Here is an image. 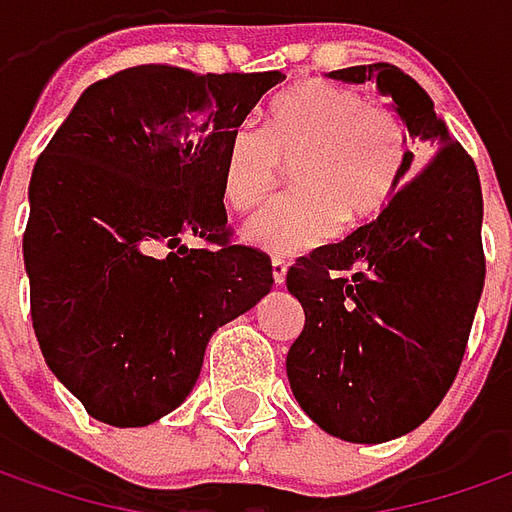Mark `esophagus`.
<instances>
[{
  "label": "esophagus",
  "instance_id": "1",
  "mask_svg": "<svg viewBox=\"0 0 512 512\" xmlns=\"http://www.w3.org/2000/svg\"><path fill=\"white\" fill-rule=\"evenodd\" d=\"M272 280H275V286L286 283V260L283 257H272Z\"/></svg>",
  "mask_w": 512,
  "mask_h": 512
}]
</instances>
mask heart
I'll use <instances>...</instances> for the list:
<instances>
[{"instance_id": "obj_1", "label": "heart", "mask_w": 512, "mask_h": 512, "mask_svg": "<svg viewBox=\"0 0 512 512\" xmlns=\"http://www.w3.org/2000/svg\"><path fill=\"white\" fill-rule=\"evenodd\" d=\"M295 163L298 189L252 214L243 237L272 255L321 246L346 226L372 220L398 191L410 166L404 120L355 88L300 82L266 111V128H234L223 157V197L246 212L278 189Z\"/></svg>"}]
</instances>
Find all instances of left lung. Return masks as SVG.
Listing matches in <instances>:
<instances>
[{
  "instance_id": "left-lung-1",
  "label": "left lung",
  "mask_w": 512,
  "mask_h": 512,
  "mask_svg": "<svg viewBox=\"0 0 512 512\" xmlns=\"http://www.w3.org/2000/svg\"><path fill=\"white\" fill-rule=\"evenodd\" d=\"M329 77L389 94L415 154L378 220L286 272L306 315L286 375L321 430L381 444L424 424L456 381L484 289V203L473 157L415 79L389 62Z\"/></svg>"
}]
</instances>
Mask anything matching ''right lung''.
<instances>
[{
    "label": "right lung",
    "instance_id": "right-lung-1",
    "mask_svg": "<svg viewBox=\"0 0 512 512\" xmlns=\"http://www.w3.org/2000/svg\"><path fill=\"white\" fill-rule=\"evenodd\" d=\"M283 79L134 65L88 85L39 154L22 237L31 321L45 364L102 424L180 407L214 329L272 289L269 255L232 240L223 157Z\"/></svg>",
    "mask_w": 512,
    "mask_h": 512
}]
</instances>
